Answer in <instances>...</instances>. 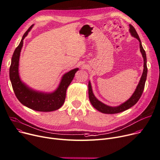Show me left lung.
<instances>
[{"label": "left lung", "mask_w": 160, "mask_h": 160, "mask_svg": "<svg viewBox=\"0 0 160 160\" xmlns=\"http://www.w3.org/2000/svg\"><path fill=\"white\" fill-rule=\"evenodd\" d=\"M129 32L132 36L134 37L135 38L138 39V40L140 42V52L142 54L143 58V71L142 76L141 77V79L140 80V82L137 86V87L135 90L134 92L132 95V96L129 98V99L124 102L123 104H120L117 107H112V106H109L104 103L101 102L98 100L97 98L95 97L93 95V93L92 92V86L91 83L89 81L88 82V95H89V99L92 104V106L97 109L98 111H99L101 113H106V114H115V113H120L124 111H126V110L128 109L129 108H131L135 104H137V102L140 99V98L142 96V94L143 93L144 87H145V81L147 79V58H146V54L145 51H144V49L142 47V42L140 41V39L139 38V36L138 33L137 32L136 30H135L134 28L129 24Z\"/></svg>", "instance_id": "1"}]
</instances>
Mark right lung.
Listing matches in <instances>:
<instances>
[{
  "label": "right lung",
  "instance_id": "add662e5",
  "mask_svg": "<svg viewBox=\"0 0 160 160\" xmlns=\"http://www.w3.org/2000/svg\"><path fill=\"white\" fill-rule=\"evenodd\" d=\"M32 25L24 33L18 46L15 48L11 58L9 68V78L15 94L18 100L24 106L35 111L48 112L55 111L63 104L66 92L73 79L78 68L73 69L63 75L58 88L52 93H43L35 91L22 82L18 73L19 58L23 40L32 29Z\"/></svg>",
  "mask_w": 160,
  "mask_h": 160
}]
</instances>
